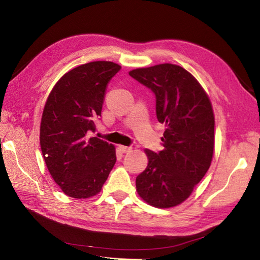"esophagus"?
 I'll return each mask as SVG.
<instances>
[{
    "label": "esophagus",
    "instance_id": "esophagus-1",
    "mask_svg": "<svg viewBox=\"0 0 260 260\" xmlns=\"http://www.w3.org/2000/svg\"><path fill=\"white\" fill-rule=\"evenodd\" d=\"M119 150L121 153H128L132 151L131 146H124V145H119Z\"/></svg>",
    "mask_w": 260,
    "mask_h": 260
}]
</instances>
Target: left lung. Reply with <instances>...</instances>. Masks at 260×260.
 <instances>
[{
  "mask_svg": "<svg viewBox=\"0 0 260 260\" xmlns=\"http://www.w3.org/2000/svg\"><path fill=\"white\" fill-rule=\"evenodd\" d=\"M153 91L156 117L165 125L163 150H145L147 168L136 178L140 197L156 208H171L190 197L206 175L214 148L211 102L189 71L172 63L129 71Z\"/></svg>",
  "mask_w": 260,
  "mask_h": 260,
  "instance_id": "1",
  "label": "left lung"
}]
</instances>
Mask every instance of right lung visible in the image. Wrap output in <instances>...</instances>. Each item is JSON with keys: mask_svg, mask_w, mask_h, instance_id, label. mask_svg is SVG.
<instances>
[{"mask_svg": "<svg viewBox=\"0 0 260 260\" xmlns=\"http://www.w3.org/2000/svg\"><path fill=\"white\" fill-rule=\"evenodd\" d=\"M119 69L110 61L81 64L64 74L47 99L42 155L54 182L71 198L96 196L116 163L115 146L88 135L96 129L107 85Z\"/></svg>", "mask_w": 260, "mask_h": 260, "instance_id": "right-lung-1", "label": "right lung"}]
</instances>
